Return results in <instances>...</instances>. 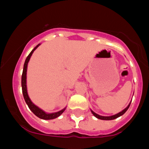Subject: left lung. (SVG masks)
<instances>
[{
    "mask_svg": "<svg viewBox=\"0 0 149 149\" xmlns=\"http://www.w3.org/2000/svg\"><path fill=\"white\" fill-rule=\"evenodd\" d=\"M130 104H131V102H130V104L128 105V107L126 108H125L124 109H123V111H121V112H120L119 113L116 114V115H112V116H101V115H98V114L95 113V112H93V111H92L91 110V112L93 113V115H94L95 117H96L98 119H101V120H114V119L117 118H118V117L121 116V115H123V114L125 113V112L127 111V109H129V106H130Z\"/></svg>",
    "mask_w": 149,
    "mask_h": 149,
    "instance_id": "left-lung-1",
    "label": "left lung"
}]
</instances>
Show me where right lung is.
<instances>
[{
  "mask_svg": "<svg viewBox=\"0 0 149 149\" xmlns=\"http://www.w3.org/2000/svg\"><path fill=\"white\" fill-rule=\"evenodd\" d=\"M40 45V44L37 45L32 51H31L30 54H29V56L26 58V61H25L24 63V66H23V73H22V79H21V85H22V91H23V97H24V99L26 103L27 104L28 107H29V109H31V111L40 118L43 119V120H51V119H54L56 118H57L59 117V115H62L64 111L65 110L66 108H64L62 110L59 111L57 112H54V113H46L43 110H42L41 109L37 107L36 105H34L31 99L29 98V95H28V93H27V87H26V72H27V65H28V62H29V59H30L31 56L32 55L33 52L34 51V50L37 48V47Z\"/></svg>",
  "mask_w": 149,
  "mask_h": 149,
  "instance_id": "1",
  "label": "right lung"
}]
</instances>
